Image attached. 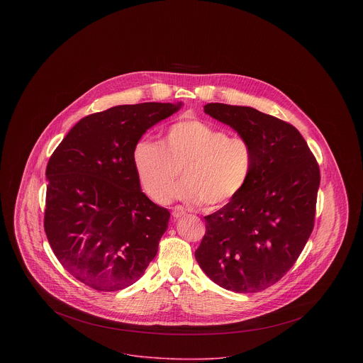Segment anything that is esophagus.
I'll return each instance as SVG.
<instances>
[{
	"instance_id": "esophagus-1",
	"label": "esophagus",
	"mask_w": 363,
	"mask_h": 363,
	"mask_svg": "<svg viewBox=\"0 0 363 363\" xmlns=\"http://www.w3.org/2000/svg\"><path fill=\"white\" fill-rule=\"evenodd\" d=\"M172 215L174 218H182V216L186 215V209L182 207V206H176V207L173 208V211H172Z\"/></svg>"
}]
</instances>
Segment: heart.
Masks as SVG:
<instances>
[{"label":"heart","instance_id":"b5f03b06","mask_svg":"<svg viewBox=\"0 0 363 363\" xmlns=\"http://www.w3.org/2000/svg\"><path fill=\"white\" fill-rule=\"evenodd\" d=\"M138 180L156 203H167L180 176L177 197L216 208L236 199L249 184L256 164L252 143L229 137L197 118L173 123L160 144L140 141L133 151Z\"/></svg>","mask_w":363,"mask_h":363}]
</instances>
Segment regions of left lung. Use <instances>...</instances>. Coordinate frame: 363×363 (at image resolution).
I'll return each instance as SVG.
<instances>
[{
    "mask_svg": "<svg viewBox=\"0 0 363 363\" xmlns=\"http://www.w3.org/2000/svg\"><path fill=\"white\" fill-rule=\"evenodd\" d=\"M204 110L252 143L256 164L246 189L204 216L196 259L219 286L259 292L292 268L311 238L318 163L301 133L281 118L246 106L208 104Z\"/></svg>",
    "mask_w": 363,
    "mask_h": 363,
    "instance_id": "8db88e82",
    "label": "left lung"
}]
</instances>
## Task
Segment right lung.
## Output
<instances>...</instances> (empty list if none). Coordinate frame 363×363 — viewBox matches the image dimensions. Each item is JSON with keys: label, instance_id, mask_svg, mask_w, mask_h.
I'll list each match as a JSON object with an SVG mask.
<instances>
[{"label": "right lung", "instance_id": "obj_1", "mask_svg": "<svg viewBox=\"0 0 363 363\" xmlns=\"http://www.w3.org/2000/svg\"><path fill=\"white\" fill-rule=\"evenodd\" d=\"M180 106L121 104L89 114L49 159L45 232L61 265L92 289L133 285L157 253L170 212L141 191L133 151Z\"/></svg>", "mask_w": 363, "mask_h": 363}]
</instances>
